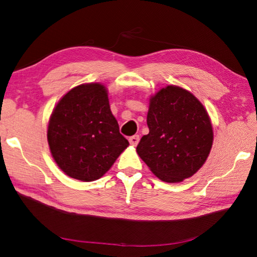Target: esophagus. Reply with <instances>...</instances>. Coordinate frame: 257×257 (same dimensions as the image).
Here are the masks:
<instances>
[{
	"label": "esophagus",
	"instance_id": "obj_1",
	"mask_svg": "<svg viewBox=\"0 0 257 257\" xmlns=\"http://www.w3.org/2000/svg\"><path fill=\"white\" fill-rule=\"evenodd\" d=\"M129 143H130V145L134 146V147L137 146L138 143H139V136L138 135H135V136H133V137H130L129 138Z\"/></svg>",
	"mask_w": 257,
	"mask_h": 257
}]
</instances>
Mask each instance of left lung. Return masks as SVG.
Segmentation results:
<instances>
[{"label":"left lung","instance_id":"obj_1","mask_svg":"<svg viewBox=\"0 0 257 257\" xmlns=\"http://www.w3.org/2000/svg\"><path fill=\"white\" fill-rule=\"evenodd\" d=\"M147 124L149 134L136 150L156 177L181 182L204 165L213 128L206 109L189 90L169 85L157 91L149 99Z\"/></svg>","mask_w":257,"mask_h":257}]
</instances>
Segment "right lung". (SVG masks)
I'll return each instance as SVG.
<instances>
[{"mask_svg": "<svg viewBox=\"0 0 257 257\" xmlns=\"http://www.w3.org/2000/svg\"><path fill=\"white\" fill-rule=\"evenodd\" d=\"M47 141L59 169L84 182L101 178L129 146L99 83L76 86L61 98L48 121Z\"/></svg>", "mask_w": 257, "mask_h": 257, "instance_id": "1", "label": "right lung"}]
</instances>
